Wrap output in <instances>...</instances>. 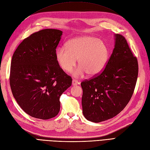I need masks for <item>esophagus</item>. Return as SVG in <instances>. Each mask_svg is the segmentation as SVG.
<instances>
[{"instance_id": "1", "label": "esophagus", "mask_w": 150, "mask_h": 150, "mask_svg": "<svg viewBox=\"0 0 150 150\" xmlns=\"http://www.w3.org/2000/svg\"><path fill=\"white\" fill-rule=\"evenodd\" d=\"M72 86H76V85L79 84V83L78 82V81H77L76 79H72Z\"/></svg>"}]
</instances>
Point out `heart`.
Masks as SVG:
<instances>
[{
  "label": "heart",
  "mask_w": 150,
  "mask_h": 150,
  "mask_svg": "<svg viewBox=\"0 0 150 150\" xmlns=\"http://www.w3.org/2000/svg\"><path fill=\"white\" fill-rule=\"evenodd\" d=\"M56 58L62 69L71 71L76 65H80L72 71L76 78L88 73L90 77L99 75L104 69L109 59V49L103 40L91 35H83L67 42L66 46L58 47Z\"/></svg>",
  "instance_id": "1"
}]
</instances>
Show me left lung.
Returning <instances> with one entry per match:
<instances>
[{"label":"left lung","mask_w":150,"mask_h":150,"mask_svg":"<svg viewBox=\"0 0 150 150\" xmlns=\"http://www.w3.org/2000/svg\"><path fill=\"white\" fill-rule=\"evenodd\" d=\"M112 53L101 73L81 83L83 113L86 119L99 122L123 110L133 94L138 74L137 59L126 39L115 34Z\"/></svg>","instance_id":"8db88e82"}]
</instances>
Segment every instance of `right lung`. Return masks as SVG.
Segmentation results:
<instances>
[{"label": "right lung", "instance_id": "1", "mask_svg": "<svg viewBox=\"0 0 150 150\" xmlns=\"http://www.w3.org/2000/svg\"><path fill=\"white\" fill-rule=\"evenodd\" d=\"M62 32L46 29L23 40L13 53L10 86L20 107L32 117L49 120L59 112L60 96L72 78L56 61V47Z\"/></svg>", "mask_w": 150, "mask_h": 150}]
</instances>
